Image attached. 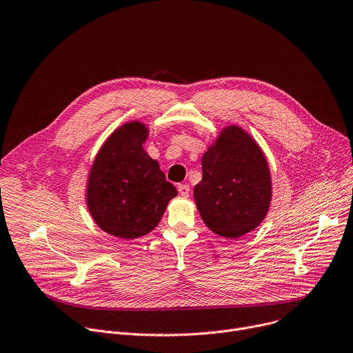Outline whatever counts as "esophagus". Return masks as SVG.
<instances>
[{"label":"esophagus","mask_w":353,"mask_h":353,"mask_svg":"<svg viewBox=\"0 0 353 353\" xmlns=\"http://www.w3.org/2000/svg\"><path fill=\"white\" fill-rule=\"evenodd\" d=\"M178 192L181 196H189V192H191V188H189L188 185H183V183H179L178 185Z\"/></svg>","instance_id":"obj_1"}]
</instances>
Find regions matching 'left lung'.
Returning a JSON list of instances; mask_svg holds the SVG:
<instances>
[{"mask_svg": "<svg viewBox=\"0 0 353 353\" xmlns=\"http://www.w3.org/2000/svg\"><path fill=\"white\" fill-rule=\"evenodd\" d=\"M194 196L202 221L219 236L239 239L263 222L271 176L263 151L245 130L229 125L208 148Z\"/></svg>", "mask_w": 353, "mask_h": 353, "instance_id": "left-lung-1", "label": "left lung"}]
</instances>
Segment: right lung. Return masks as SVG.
<instances>
[{
	"mask_svg": "<svg viewBox=\"0 0 353 353\" xmlns=\"http://www.w3.org/2000/svg\"><path fill=\"white\" fill-rule=\"evenodd\" d=\"M148 130L140 121L117 128L92 165L86 201L93 221L105 233L137 239L157 228L176 188L144 150Z\"/></svg>",
	"mask_w": 353,
	"mask_h": 353,
	"instance_id": "1",
	"label": "right lung"
}]
</instances>
